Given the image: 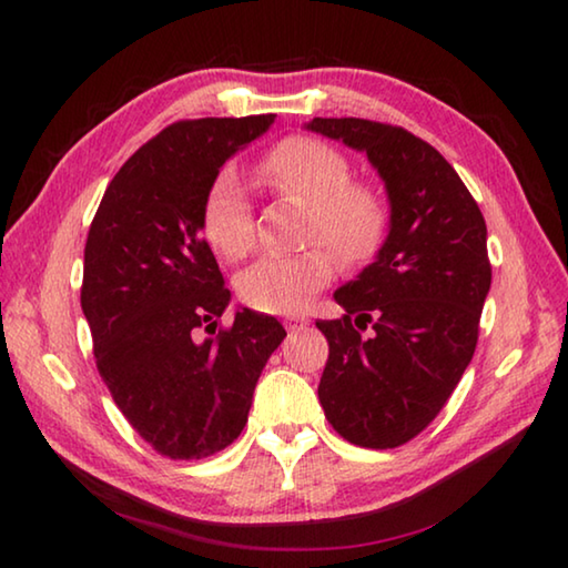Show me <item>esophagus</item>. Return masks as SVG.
<instances>
[{
    "mask_svg": "<svg viewBox=\"0 0 568 568\" xmlns=\"http://www.w3.org/2000/svg\"><path fill=\"white\" fill-rule=\"evenodd\" d=\"M305 325H307V321H305V318H287V321H285V328L291 331V333H295V331H303Z\"/></svg>",
    "mask_w": 568,
    "mask_h": 568,
    "instance_id": "1",
    "label": "esophagus"
}]
</instances>
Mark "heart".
<instances>
[{
    "label": "heart",
    "mask_w": 568,
    "mask_h": 568,
    "mask_svg": "<svg viewBox=\"0 0 568 568\" xmlns=\"http://www.w3.org/2000/svg\"><path fill=\"white\" fill-rule=\"evenodd\" d=\"M257 180L277 197L307 210L301 255L265 257L237 277V295L261 313H297L313 301L335 273L333 255L345 267L363 265L378 253L388 227V207L381 190L351 178L338 150L315 138H285L257 162ZM203 235L225 261H243L255 245L253 205L243 182L220 175L203 205Z\"/></svg>",
    "instance_id": "b5f03b06"
}]
</instances>
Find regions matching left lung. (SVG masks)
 Masks as SVG:
<instances>
[{"mask_svg":"<svg viewBox=\"0 0 568 568\" xmlns=\"http://www.w3.org/2000/svg\"><path fill=\"white\" fill-rule=\"evenodd\" d=\"M307 130L363 150L388 190L376 263L335 291L343 318L315 325L328 341L325 418L355 446L396 448L428 428L474 358L491 287L486 220L448 160L413 132L361 118H313Z\"/></svg>","mask_w":568,"mask_h":568,"instance_id":"1","label":"left lung"}]
</instances>
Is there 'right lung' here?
I'll list each match as a JSON object with an SVG mask.
<instances>
[{"label": "right lung", "mask_w": 568, "mask_h": 568, "mask_svg": "<svg viewBox=\"0 0 568 568\" xmlns=\"http://www.w3.org/2000/svg\"><path fill=\"white\" fill-rule=\"evenodd\" d=\"M273 120L172 122L120 168L90 225L80 301L94 363L130 426L172 460L233 444L285 338L273 315L250 307L217 328L230 291L200 233L220 168Z\"/></svg>", "instance_id": "add662e5"}]
</instances>
